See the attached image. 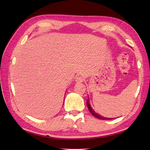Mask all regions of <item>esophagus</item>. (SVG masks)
Segmentation results:
<instances>
[{"label": "esophagus", "mask_w": 150, "mask_h": 150, "mask_svg": "<svg viewBox=\"0 0 150 150\" xmlns=\"http://www.w3.org/2000/svg\"><path fill=\"white\" fill-rule=\"evenodd\" d=\"M75 81L76 82H83V79H82V77H80V76H77V77H76L75 78Z\"/></svg>", "instance_id": "34e87169"}]
</instances>
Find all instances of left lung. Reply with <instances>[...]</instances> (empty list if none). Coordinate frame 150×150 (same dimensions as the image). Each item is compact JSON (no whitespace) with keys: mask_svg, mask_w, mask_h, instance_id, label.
Segmentation results:
<instances>
[{"mask_svg":"<svg viewBox=\"0 0 150 150\" xmlns=\"http://www.w3.org/2000/svg\"><path fill=\"white\" fill-rule=\"evenodd\" d=\"M89 98V97H88ZM86 104H87V106H88V108L89 111H90V113L93 115L95 117L97 118V119H101V120H111V119H113L112 118H106V117H103L100 115H98V113H95V111L93 110V109L91 108V106H90V102H89V98H88L87 100V102H86Z\"/></svg>","mask_w":150,"mask_h":150,"instance_id":"left-lung-1","label":"left lung"}]
</instances>
